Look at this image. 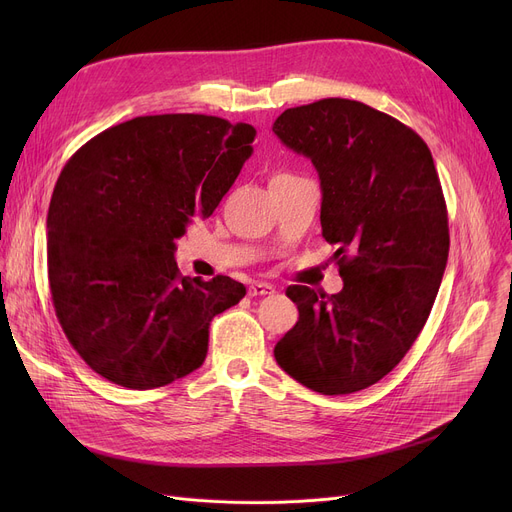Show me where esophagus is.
Returning a JSON list of instances; mask_svg holds the SVG:
<instances>
[{"label": "esophagus", "mask_w": 512, "mask_h": 512, "mask_svg": "<svg viewBox=\"0 0 512 512\" xmlns=\"http://www.w3.org/2000/svg\"><path fill=\"white\" fill-rule=\"evenodd\" d=\"M276 288L267 282H253L249 286V297H265V294H274Z\"/></svg>", "instance_id": "obj_1"}]
</instances>
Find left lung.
I'll return each mask as SVG.
<instances>
[{
    "instance_id": "1",
    "label": "left lung",
    "mask_w": 512,
    "mask_h": 512,
    "mask_svg": "<svg viewBox=\"0 0 512 512\" xmlns=\"http://www.w3.org/2000/svg\"><path fill=\"white\" fill-rule=\"evenodd\" d=\"M278 139L311 159L321 234L336 245L342 290L288 286L297 326L278 365L319 394H351L388 375L432 311L448 261V211L432 151L396 118L353 99L290 107Z\"/></svg>"
}]
</instances>
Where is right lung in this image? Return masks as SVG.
Returning a JSON list of instances; mask_svg holds the SVG:
<instances>
[{
  "label": "right lung",
  "instance_id": "right-lung-1",
  "mask_svg": "<svg viewBox=\"0 0 512 512\" xmlns=\"http://www.w3.org/2000/svg\"><path fill=\"white\" fill-rule=\"evenodd\" d=\"M255 134L218 116H139L68 159L47 213L49 290L68 342L101 378L151 390L203 365L211 319L247 290L182 276L176 238L220 205Z\"/></svg>",
  "mask_w": 512,
  "mask_h": 512
}]
</instances>
